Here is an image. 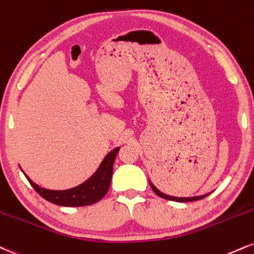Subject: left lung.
<instances>
[{
    "instance_id": "obj_1",
    "label": "left lung",
    "mask_w": 254,
    "mask_h": 254,
    "mask_svg": "<svg viewBox=\"0 0 254 254\" xmlns=\"http://www.w3.org/2000/svg\"><path fill=\"white\" fill-rule=\"evenodd\" d=\"M149 185H150V187L152 188V190L156 193L158 196L162 197V198H166V200H170V201H176V202H189V201H196V200H201V198L206 197L207 195H209L210 193H207V194H203V195H197V196H188V197H180V196H172V195H168V194H164L162 193L161 190H158V189L155 187L154 183H152L150 180H149Z\"/></svg>"
}]
</instances>
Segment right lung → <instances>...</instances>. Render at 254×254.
I'll use <instances>...</instances> for the list:
<instances>
[{"label":"right lung","instance_id":"add662e5","mask_svg":"<svg viewBox=\"0 0 254 254\" xmlns=\"http://www.w3.org/2000/svg\"><path fill=\"white\" fill-rule=\"evenodd\" d=\"M121 146H117L111 150L104 157V160L98 167L96 173L90 179L82 182L81 185L65 190H53V189H46L40 187L35 182H33L28 176L24 174L32 187L41 195L45 200L50 202L64 207H82L88 204L96 203L105 196L111 183L112 173H114V163L117 156V152Z\"/></svg>","mask_w":254,"mask_h":254}]
</instances>
